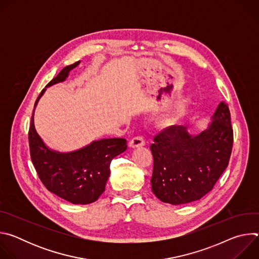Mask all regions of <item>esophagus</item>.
Listing matches in <instances>:
<instances>
[{"mask_svg": "<svg viewBox=\"0 0 259 259\" xmlns=\"http://www.w3.org/2000/svg\"><path fill=\"white\" fill-rule=\"evenodd\" d=\"M143 145H145V141L141 136H136V137L132 138L129 143V146L132 147V149H135V147H140Z\"/></svg>", "mask_w": 259, "mask_h": 259, "instance_id": "esophagus-1", "label": "esophagus"}]
</instances>
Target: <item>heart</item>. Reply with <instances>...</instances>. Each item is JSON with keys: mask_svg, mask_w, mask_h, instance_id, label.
Instances as JSON below:
<instances>
[{"mask_svg": "<svg viewBox=\"0 0 259 259\" xmlns=\"http://www.w3.org/2000/svg\"><path fill=\"white\" fill-rule=\"evenodd\" d=\"M188 105H189L188 98H181L176 100L173 103L170 112L158 120L159 127L162 129H166L176 125L179 122V120L182 118L184 113H186Z\"/></svg>", "mask_w": 259, "mask_h": 259, "instance_id": "obj_1", "label": "heart"}]
</instances>
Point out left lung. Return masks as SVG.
I'll use <instances>...</instances> for the list:
<instances>
[{
    "label": "left lung",
    "mask_w": 259,
    "mask_h": 259,
    "mask_svg": "<svg viewBox=\"0 0 259 259\" xmlns=\"http://www.w3.org/2000/svg\"><path fill=\"white\" fill-rule=\"evenodd\" d=\"M208 128L191 135L183 126L154 138L152 191L164 203L187 204L208 194L229 165L234 133L229 106L221 101Z\"/></svg>",
    "instance_id": "8db88e82"
}]
</instances>
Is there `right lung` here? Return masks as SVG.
Here are the masks:
<instances>
[{"label": "right lung", "mask_w": 259, "mask_h": 259, "mask_svg": "<svg viewBox=\"0 0 259 259\" xmlns=\"http://www.w3.org/2000/svg\"><path fill=\"white\" fill-rule=\"evenodd\" d=\"M80 61L65 66L47 87L63 82L69 71ZM46 88L35 100L34 108ZM32 112L28 131L29 151L32 164L46 189L71 204L95 202L105 190L112 160L127 150L124 138H107L91 142L83 149L70 153L50 150L36 133Z\"/></svg>", "instance_id": "1"}]
</instances>
